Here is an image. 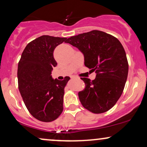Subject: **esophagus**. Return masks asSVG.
I'll list each match as a JSON object with an SVG mask.
<instances>
[{
	"label": "esophagus",
	"mask_w": 147,
	"mask_h": 147,
	"mask_svg": "<svg viewBox=\"0 0 147 147\" xmlns=\"http://www.w3.org/2000/svg\"><path fill=\"white\" fill-rule=\"evenodd\" d=\"M77 77H76V76H72L71 77V79H77Z\"/></svg>",
	"instance_id": "obj_1"
}]
</instances>
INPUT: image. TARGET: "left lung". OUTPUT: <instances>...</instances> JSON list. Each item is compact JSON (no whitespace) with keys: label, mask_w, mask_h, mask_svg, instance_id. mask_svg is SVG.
Listing matches in <instances>:
<instances>
[{"label":"left lung","mask_w":147,"mask_h":147,"mask_svg":"<svg viewBox=\"0 0 147 147\" xmlns=\"http://www.w3.org/2000/svg\"><path fill=\"white\" fill-rule=\"evenodd\" d=\"M84 55V64L95 71L91 81L81 78L86 88L79 92L85 109L94 113L110 110L122 95L129 72L125 50L117 38L99 30H92L67 39Z\"/></svg>","instance_id":"obj_1"}]
</instances>
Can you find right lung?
Returning a JSON list of instances; mask_svg holds the SVG:
<instances>
[{
	"label": "right lung",
	"instance_id": "obj_1",
	"mask_svg": "<svg viewBox=\"0 0 147 147\" xmlns=\"http://www.w3.org/2000/svg\"><path fill=\"white\" fill-rule=\"evenodd\" d=\"M66 41L48 35L38 37L27 45L18 62L20 93L30 114L41 122L54 121L63 111L64 88L70 78L60 81L51 74L57 65L54 50Z\"/></svg>",
	"mask_w": 147,
	"mask_h": 147
}]
</instances>
